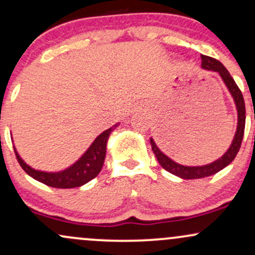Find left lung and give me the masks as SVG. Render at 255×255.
Wrapping results in <instances>:
<instances>
[{"mask_svg": "<svg viewBox=\"0 0 255 255\" xmlns=\"http://www.w3.org/2000/svg\"><path fill=\"white\" fill-rule=\"evenodd\" d=\"M201 61H203V62H201V67H203L204 69L219 73L221 78L223 79L224 84L227 85L230 95L233 96L234 102H235L236 105V109H238V129H236L235 136H234V140L233 142H231L230 147L228 148V151L225 152L223 156L219 158V159L215 160V162H212L211 164L201 166H186L174 162V160L170 159L168 156H165V154L158 148L156 142H154L153 139L151 137L150 142L152 146V151H153L154 156H156L159 164L162 165V168L165 169L166 171H169L172 175H176L178 177L184 178V180H194V178L211 176V175L217 174L218 171H221L222 169L225 168V166L229 165L230 163L235 159L236 154H238L240 147H241L242 139H244L245 134L246 108L241 90L239 89V86L236 85L233 77L230 75V73L227 71V68H225L218 60L201 55Z\"/></svg>", "mask_w": 255, "mask_h": 255, "instance_id": "obj_1", "label": "left lung"}]
</instances>
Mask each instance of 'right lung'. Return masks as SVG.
<instances>
[{"label":"right lung","mask_w":255,"mask_h":255,"mask_svg":"<svg viewBox=\"0 0 255 255\" xmlns=\"http://www.w3.org/2000/svg\"><path fill=\"white\" fill-rule=\"evenodd\" d=\"M118 126L119 124H116L109 129L99 134L89 147V150L83 154V157L63 171L45 172L34 170L20 158L15 148H14V151H15L16 159L20 166L24 169L26 174L30 175L34 180L39 181V182L49 187H54V188H75V187H80L89 181L93 180L101 172L105 159V153H107L108 139H109L111 131Z\"/></svg>","instance_id":"1"}]
</instances>
